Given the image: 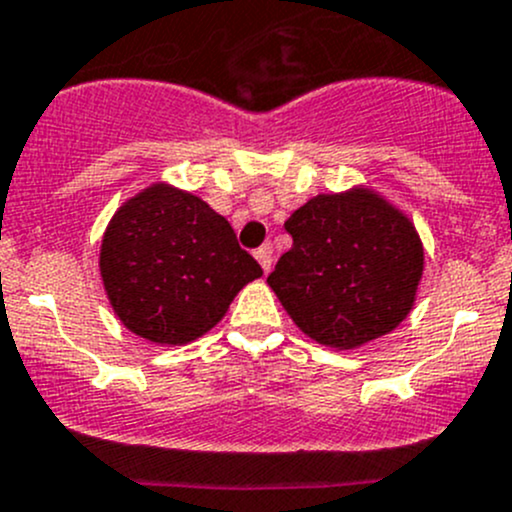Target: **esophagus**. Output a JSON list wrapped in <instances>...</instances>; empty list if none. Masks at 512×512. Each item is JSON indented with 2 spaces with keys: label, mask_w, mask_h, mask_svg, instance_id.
Instances as JSON below:
<instances>
[{
  "label": "esophagus",
  "mask_w": 512,
  "mask_h": 512,
  "mask_svg": "<svg viewBox=\"0 0 512 512\" xmlns=\"http://www.w3.org/2000/svg\"><path fill=\"white\" fill-rule=\"evenodd\" d=\"M255 260L260 262L262 272L270 274V270H272V247L270 245H262L260 250H255Z\"/></svg>",
  "instance_id": "esophagus-1"
}]
</instances>
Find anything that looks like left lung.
Listing matches in <instances>:
<instances>
[{
	"mask_svg": "<svg viewBox=\"0 0 512 512\" xmlns=\"http://www.w3.org/2000/svg\"><path fill=\"white\" fill-rule=\"evenodd\" d=\"M292 250L267 284L301 333L353 351L395 331L417 299L424 245L405 213L370 186L319 193L284 223Z\"/></svg>",
	"mask_w": 512,
	"mask_h": 512,
	"instance_id": "8db88e82",
	"label": "left lung"
}]
</instances>
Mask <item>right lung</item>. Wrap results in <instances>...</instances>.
<instances>
[{
  "label": "right lung",
  "instance_id": "add662e5",
  "mask_svg": "<svg viewBox=\"0 0 512 512\" xmlns=\"http://www.w3.org/2000/svg\"><path fill=\"white\" fill-rule=\"evenodd\" d=\"M100 277L125 328L157 346H184L223 319L262 267L203 198L157 181L107 223Z\"/></svg>",
  "mask_w": 512,
  "mask_h": 512
}]
</instances>
